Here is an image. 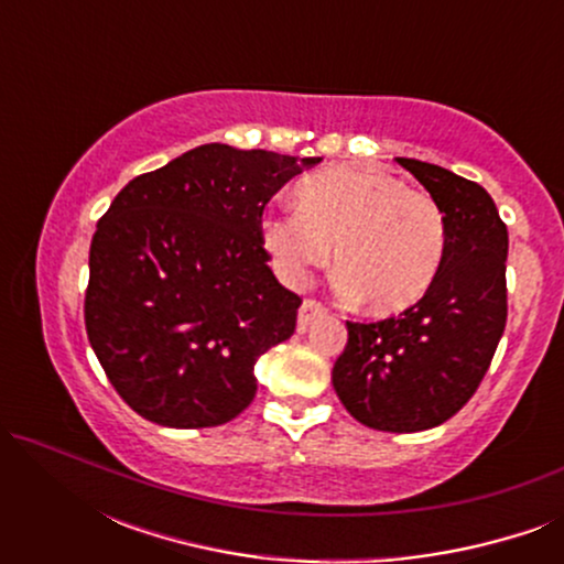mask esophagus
<instances>
[{"label": "esophagus", "mask_w": 564, "mask_h": 564, "mask_svg": "<svg viewBox=\"0 0 564 564\" xmlns=\"http://www.w3.org/2000/svg\"><path fill=\"white\" fill-rule=\"evenodd\" d=\"M326 313V307H323L318 300H305L303 305H300V313H297V330H305L311 326L313 318H318V315Z\"/></svg>", "instance_id": "34e87169"}]
</instances>
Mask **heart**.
Instances as JSON below:
<instances>
[{
    "mask_svg": "<svg viewBox=\"0 0 564 564\" xmlns=\"http://www.w3.org/2000/svg\"><path fill=\"white\" fill-rule=\"evenodd\" d=\"M295 205L261 223V243L284 282L303 284L330 259V246L338 288L377 315L408 311L436 282L442 207L398 174L372 164L321 169L297 182Z\"/></svg>",
    "mask_w": 564,
    "mask_h": 564,
    "instance_id": "obj_1",
    "label": "heart"
}]
</instances>
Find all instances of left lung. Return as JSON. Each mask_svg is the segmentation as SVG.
<instances>
[{
    "mask_svg": "<svg viewBox=\"0 0 564 564\" xmlns=\"http://www.w3.org/2000/svg\"><path fill=\"white\" fill-rule=\"evenodd\" d=\"M398 164L442 207V269L426 295L395 318L346 321L349 341L330 377L359 423L413 434L449 421L488 372L508 315V230L477 182L426 161Z\"/></svg>",
    "mask_w": 564,
    "mask_h": 564,
    "instance_id": "left-lung-1",
    "label": "left lung"
}]
</instances>
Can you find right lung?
Instances as JSON below:
<instances>
[{"label":"right lung","mask_w":564,"mask_h":564,"mask_svg":"<svg viewBox=\"0 0 564 564\" xmlns=\"http://www.w3.org/2000/svg\"><path fill=\"white\" fill-rule=\"evenodd\" d=\"M318 161L205 143L135 176L99 218L84 323L145 421L207 429L251 405L253 365L295 334L303 303L267 267L261 213Z\"/></svg>","instance_id":"obj_1"}]
</instances>
